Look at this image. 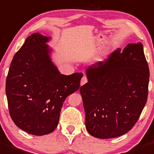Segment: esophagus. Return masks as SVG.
I'll return each mask as SVG.
<instances>
[{
	"label": "esophagus",
	"instance_id": "esophagus-1",
	"mask_svg": "<svg viewBox=\"0 0 154 154\" xmlns=\"http://www.w3.org/2000/svg\"><path fill=\"white\" fill-rule=\"evenodd\" d=\"M86 82H87V78H86V76H83L81 79V81H80V85H81V86H83V85L85 84Z\"/></svg>",
	"mask_w": 154,
	"mask_h": 154
}]
</instances>
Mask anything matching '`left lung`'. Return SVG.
I'll use <instances>...</instances> for the list:
<instances>
[{
  "instance_id": "1",
  "label": "left lung",
  "mask_w": 154,
  "mask_h": 154,
  "mask_svg": "<svg viewBox=\"0 0 154 154\" xmlns=\"http://www.w3.org/2000/svg\"><path fill=\"white\" fill-rule=\"evenodd\" d=\"M86 73L88 82L80 92L87 132L101 139L127 133L138 121L148 95L150 72L142 44L115 50Z\"/></svg>"
}]
</instances>
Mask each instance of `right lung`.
Returning <instances> with one entry per match:
<instances>
[{
	"instance_id": "1",
	"label": "right lung",
	"mask_w": 154,
	"mask_h": 154,
	"mask_svg": "<svg viewBox=\"0 0 154 154\" xmlns=\"http://www.w3.org/2000/svg\"><path fill=\"white\" fill-rule=\"evenodd\" d=\"M50 37L34 33L14 55L6 80L9 112L15 124L34 135L58 126L65 98L78 90L82 73L62 74L50 58Z\"/></svg>"
}]
</instances>
